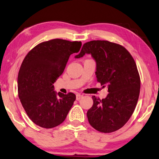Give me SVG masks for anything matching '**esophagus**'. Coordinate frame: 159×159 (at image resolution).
Returning a JSON list of instances; mask_svg holds the SVG:
<instances>
[{"mask_svg":"<svg viewBox=\"0 0 159 159\" xmlns=\"http://www.w3.org/2000/svg\"><path fill=\"white\" fill-rule=\"evenodd\" d=\"M82 97H83V95L80 94V93L76 94V100H77V101H79L80 99L82 98Z\"/></svg>","mask_w":159,"mask_h":159,"instance_id":"34e87169","label":"esophagus"}]
</instances>
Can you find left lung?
Listing matches in <instances>:
<instances>
[{"instance_id": "left-lung-1", "label": "left lung", "mask_w": 159, "mask_h": 159, "mask_svg": "<svg viewBox=\"0 0 159 159\" xmlns=\"http://www.w3.org/2000/svg\"><path fill=\"white\" fill-rule=\"evenodd\" d=\"M91 54L96 63V79L108 93L105 98L92 96L93 104L87 111L89 124L97 131L111 133L124 126L134 113L140 93V77L129 51L120 45L107 41L84 44L75 56Z\"/></svg>"}]
</instances>
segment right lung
Returning a JSON list of instances; mask_svg holds the SVG:
<instances>
[{"mask_svg":"<svg viewBox=\"0 0 159 159\" xmlns=\"http://www.w3.org/2000/svg\"><path fill=\"white\" fill-rule=\"evenodd\" d=\"M81 45L80 41L53 39L37 45L25 57L18 72V96L35 124L51 129L64 121L75 95L57 93L53 84Z\"/></svg>","mask_w":159,"mask_h":159,"instance_id":"1","label":"right lung"}]
</instances>
